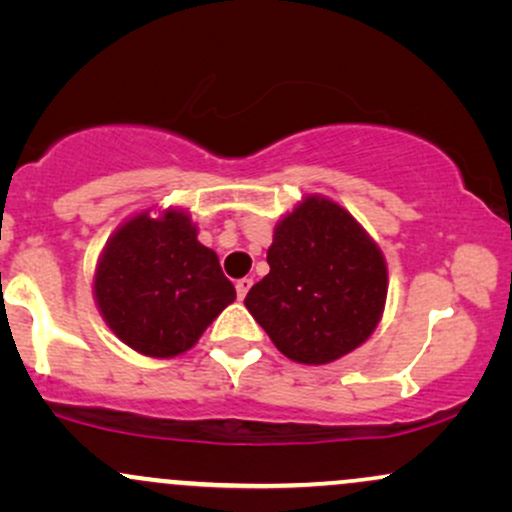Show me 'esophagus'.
Returning <instances> with one entry per match:
<instances>
[{"mask_svg": "<svg viewBox=\"0 0 512 512\" xmlns=\"http://www.w3.org/2000/svg\"><path fill=\"white\" fill-rule=\"evenodd\" d=\"M250 286H252V279H248V276H245V279H238V281H236V293H238L240 301H243V298L248 296Z\"/></svg>", "mask_w": 512, "mask_h": 512, "instance_id": "1", "label": "esophagus"}]
</instances>
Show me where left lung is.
Listing matches in <instances>:
<instances>
[{
  "label": "left lung",
  "instance_id": "obj_1",
  "mask_svg": "<svg viewBox=\"0 0 512 512\" xmlns=\"http://www.w3.org/2000/svg\"><path fill=\"white\" fill-rule=\"evenodd\" d=\"M269 274L245 308L286 358L322 366L361 346L378 327L387 264L354 216L310 195L276 223Z\"/></svg>",
  "mask_w": 512,
  "mask_h": 512
}]
</instances>
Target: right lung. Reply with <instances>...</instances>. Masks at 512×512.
Instances as JSON below:
<instances>
[{
	"label": "right lung",
	"instance_id": "obj_1",
	"mask_svg": "<svg viewBox=\"0 0 512 512\" xmlns=\"http://www.w3.org/2000/svg\"><path fill=\"white\" fill-rule=\"evenodd\" d=\"M93 296L103 320L139 354L170 358L185 354L202 332L236 301L219 257L197 240L185 211L166 209L132 216L110 236Z\"/></svg>",
	"mask_w": 512,
	"mask_h": 512
}]
</instances>
